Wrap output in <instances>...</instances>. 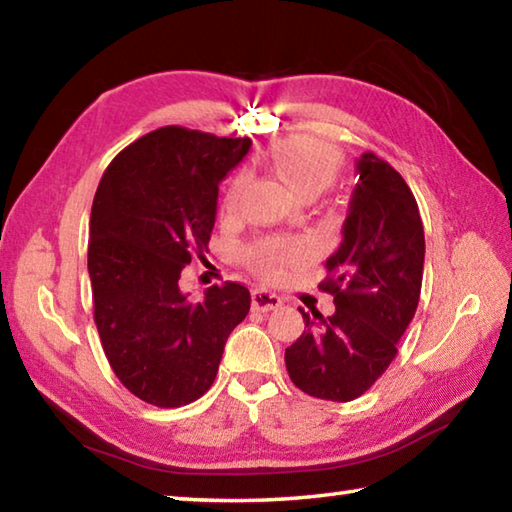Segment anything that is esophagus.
<instances>
[{"label": "esophagus", "mask_w": 512, "mask_h": 512, "mask_svg": "<svg viewBox=\"0 0 512 512\" xmlns=\"http://www.w3.org/2000/svg\"><path fill=\"white\" fill-rule=\"evenodd\" d=\"M282 305V298L277 293H271L266 289H255L253 291V309L257 311H271Z\"/></svg>", "instance_id": "esophagus-1"}]
</instances>
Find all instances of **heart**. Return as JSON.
I'll return each mask as SVG.
<instances>
[{"mask_svg":"<svg viewBox=\"0 0 512 512\" xmlns=\"http://www.w3.org/2000/svg\"><path fill=\"white\" fill-rule=\"evenodd\" d=\"M271 162L277 173L287 180L293 192L302 198H314L327 187L334 185L341 171V155L334 146H329L314 137H284L271 146ZM246 171H239L230 178L221 198V212L232 216L239 210L241 196L246 189ZM302 250L293 241L266 239L248 246L244 250V259L266 277H275L284 264L298 262Z\"/></svg>","mask_w":512,"mask_h":512,"instance_id":"heart-1","label":"heart"}]
</instances>
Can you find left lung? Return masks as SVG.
<instances>
[{
    "mask_svg": "<svg viewBox=\"0 0 512 512\" xmlns=\"http://www.w3.org/2000/svg\"><path fill=\"white\" fill-rule=\"evenodd\" d=\"M357 173L343 241L320 282L334 314L300 309L305 332L284 352L293 384L329 402L357 400L384 375L422 289L424 228L413 192L375 153L361 155Z\"/></svg>",
    "mask_w": 512,
    "mask_h": 512,
    "instance_id": "obj_1",
    "label": "left lung"
}]
</instances>
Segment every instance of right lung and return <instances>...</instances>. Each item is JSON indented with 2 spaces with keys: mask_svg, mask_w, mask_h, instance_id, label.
<instances>
[{
  "mask_svg": "<svg viewBox=\"0 0 512 512\" xmlns=\"http://www.w3.org/2000/svg\"><path fill=\"white\" fill-rule=\"evenodd\" d=\"M248 149V137L164 126L126 146L94 194V323L117 379L160 409L210 391L225 341L250 309L237 282L214 284L201 302L180 291L183 268L210 244L219 183Z\"/></svg>",
  "mask_w": 512,
  "mask_h": 512,
  "instance_id": "obj_1",
  "label": "right lung"
}]
</instances>
